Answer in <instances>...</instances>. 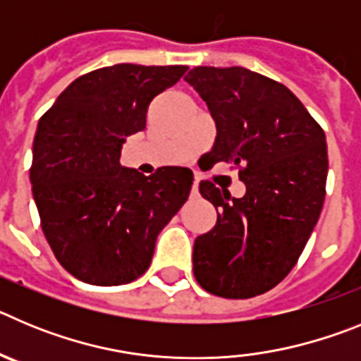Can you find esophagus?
Returning a JSON list of instances; mask_svg holds the SVG:
<instances>
[{
	"instance_id": "obj_1",
	"label": "esophagus",
	"mask_w": 361,
	"mask_h": 361,
	"mask_svg": "<svg viewBox=\"0 0 361 361\" xmlns=\"http://www.w3.org/2000/svg\"><path fill=\"white\" fill-rule=\"evenodd\" d=\"M199 195V180L195 178V183H193V186H191V197H197Z\"/></svg>"
}]
</instances>
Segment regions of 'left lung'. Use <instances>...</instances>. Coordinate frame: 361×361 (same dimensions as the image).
I'll list each match as a JSON object with an SVG mask.
<instances>
[{"label": "left lung", "instance_id": "obj_1", "mask_svg": "<svg viewBox=\"0 0 361 361\" xmlns=\"http://www.w3.org/2000/svg\"><path fill=\"white\" fill-rule=\"evenodd\" d=\"M190 82L216 126L212 162H231L245 184L235 199L212 180L200 195L216 224L195 238L193 273L222 298L269 291L298 262L325 199L327 142L320 124L282 82L242 66H195Z\"/></svg>", "mask_w": 361, "mask_h": 361}]
</instances>
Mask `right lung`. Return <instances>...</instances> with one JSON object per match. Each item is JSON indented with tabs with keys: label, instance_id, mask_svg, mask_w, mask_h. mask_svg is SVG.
Here are the masks:
<instances>
[{
	"label": "right lung",
	"instance_id": "right-lung-1",
	"mask_svg": "<svg viewBox=\"0 0 361 361\" xmlns=\"http://www.w3.org/2000/svg\"><path fill=\"white\" fill-rule=\"evenodd\" d=\"M186 70L130 63L94 70L39 119L32 193L57 262L81 282L121 286L145 275L157 235L188 200V168L145 177L119 162L126 137L146 128L153 97Z\"/></svg>",
	"mask_w": 361,
	"mask_h": 361
}]
</instances>
